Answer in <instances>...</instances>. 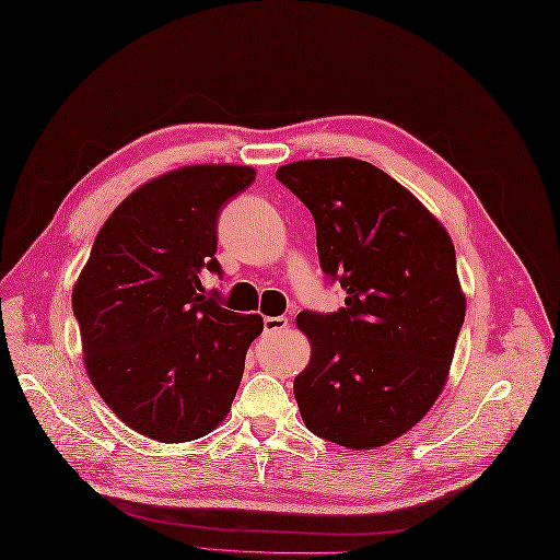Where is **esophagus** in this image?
<instances>
[{
	"label": "esophagus",
	"instance_id": "34e87169",
	"mask_svg": "<svg viewBox=\"0 0 560 560\" xmlns=\"http://www.w3.org/2000/svg\"><path fill=\"white\" fill-rule=\"evenodd\" d=\"M289 326L287 316H266L264 318V332H280Z\"/></svg>",
	"mask_w": 560,
	"mask_h": 560
}]
</instances>
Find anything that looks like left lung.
Here are the masks:
<instances>
[{
    "label": "left lung",
    "instance_id": "1",
    "mask_svg": "<svg viewBox=\"0 0 560 560\" xmlns=\"http://www.w3.org/2000/svg\"><path fill=\"white\" fill-rule=\"evenodd\" d=\"M276 177L316 223L332 314L301 312L312 358L294 381L307 429L349 448L383 446L431 410L465 322L454 242L408 189L351 156L307 159Z\"/></svg>",
    "mask_w": 560,
    "mask_h": 560
}]
</instances>
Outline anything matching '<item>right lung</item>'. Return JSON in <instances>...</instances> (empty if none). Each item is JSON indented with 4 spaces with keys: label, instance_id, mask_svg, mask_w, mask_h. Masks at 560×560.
I'll use <instances>...</instances> for the list:
<instances>
[{
    "label": "right lung",
    "instance_id": "1",
    "mask_svg": "<svg viewBox=\"0 0 560 560\" xmlns=\"http://www.w3.org/2000/svg\"><path fill=\"white\" fill-rule=\"evenodd\" d=\"M253 179L250 166L205 164L145 182L106 219L72 289L89 378L145 438L198 440L230 412L264 322L207 296L200 273L221 276V209Z\"/></svg>",
    "mask_w": 560,
    "mask_h": 560
}]
</instances>
